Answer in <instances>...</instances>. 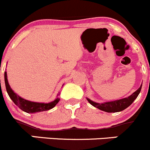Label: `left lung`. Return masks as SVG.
I'll list each match as a JSON object with an SVG mask.
<instances>
[{
	"instance_id": "8db88e82",
	"label": "left lung",
	"mask_w": 150,
	"mask_h": 150,
	"mask_svg": "<svg viewBox=\"0 0 150 150\" xmlns=\"http://www.w3.org/2000/svg\"><path fill=\"white\" fill-rule=\"evenodd\" d=\"M142 86L138 89L136 91H135L131 96H130L129 97L125 98L120 99V100H115V101H111V102H107V103H98L96 102L92 101L91 100L87 98V100L89 101V103L91 105H93L95 107L98 108L100 110L104 111L106 112H121V111L124 110L126 108L128 107L133 101H134L135 99L137 98V96H139V93L141 91V89H142Z\"/></svg>"
}]
</instances>
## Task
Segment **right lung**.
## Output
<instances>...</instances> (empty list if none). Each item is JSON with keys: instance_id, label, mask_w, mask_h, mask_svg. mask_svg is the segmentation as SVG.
Here are the masks:
<instances>
[{"instance_id": "right-lung-1", "label": "right lung", "mask_w": 150, "mask_h": 150, "mask_svg": "<svg viewBox=\"0 0 150 150\" xmlns=\"http://www.w3.org/2000/svg\"><path fill=\"white\" fill-rule=\"evenodd\" d=\"M4 79H5L6 88V91L8 93V96H9L10 98L13 100V102L20 109L27 112V113H36V112L50 110V109L56 106V104L59 102V100H60V98H56L54 101L50 102L49 103H35V102L27 100L25 99L22 98L20 96H19L18 95L14 93V91L11 90L9 84H8V79H7L6 72H5V74H4Z\"/></svg>"}]
</instances>
